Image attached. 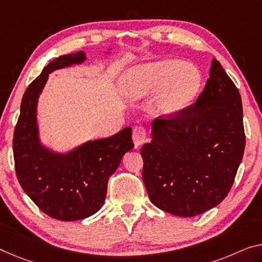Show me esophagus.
Listing matches in <instances>:
<instances>
[{
	"instance_id": "1",
	"label": "esophagus",
	"mask_w": 262,
	"mask_h": 262,
	"mask_svg": "<svg viewBox=\"0 0 262 262\" xmlns=\"http://www.w3.org/2000/svg\"><path fill=\"white\" fill-rule=\"evenodd\" d=\"M146 128L142 125H137L134 127V130H132V139H134L136 146H139V145L146 142Z\"/></svg>"
}]
</instances>
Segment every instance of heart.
I'll return each instance as SVG.
<instances>
[{
  "instance_id": "b5f03b06",
  "label": "heart",
  "mask_w": 262,
  "mask_h": 262,
  "mask_svg": "<svg viewBox=\"0 0 262 262\" xmlns=\"http://www.w3.org/2000/svg\"><path fill=\"white\" fill-rule=\"evenodd\" d=\"M200 71L192 66H183L178 61H163L137 68L128 75L127 88L132 97H142L157 90L159 107L165 114H174L187 106L201 86Z\"/></svg>"
}]
</instances>
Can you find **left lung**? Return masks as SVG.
<instances>
[{"mask_svg": "<svg viewBox=\"0 0 262 262\" xmlns=\"http://www.w3.org/2000/svg\"><path fill=\"white\" fill-rule=\"evenodd\" d=\"M143 145V180L151 203L194 216L220 204L234 183L246 136L240 92L215 58L195 103L152 123Z\"/></svg>", "mask_w": 262, "mask_h": 262, "instance_id": "1", "label": "left lung"}]
</instances>
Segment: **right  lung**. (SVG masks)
I'll list each match as a JSON object with an SVG mask.
<instances>
[{
  "label": "right lung",
  "mask_w": 262,
  "mask_h": 262,
  "mask_svg": "<svg viewBox=\"0 0 262 262\" xmlns=\"http://www.w3.org/2000/svg\"><path fill=\"white\" fill-rule=\"evenodd\" d=\"M82 51L59 56L29 84L13 139L15 171L29 198L47 215L74 221L95 214L103 206L108 178L122 157L134 147L131 127L107 138L92 140L68 155H55L38 144L36 104L51 71L80 63Z\"/></svg>",
  "instance_id": "obj_1"
}]
</instances>
